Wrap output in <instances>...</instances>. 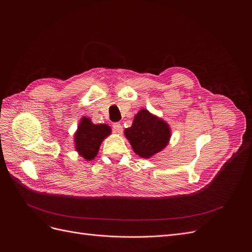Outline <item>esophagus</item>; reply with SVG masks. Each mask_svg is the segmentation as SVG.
<instances>
[{"instance_id": "obj_1", "label": "esophagus", "mask_w": 252, "mask_h": 252, "mask_svg": "<svg viewBox=\"0 0 252 252\" xmlns=\"http://www.w3.org/2000/svg\"><path fill=\"white\" fill-rule=\"evenodd\" d=\"M113 130H114V133H116V134H122L123 133V130H124V128H123V126L121 125V124H118V123H115V124H113Z\"/></svg>"}]
</instances>
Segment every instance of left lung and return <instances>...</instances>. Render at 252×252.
<instances>
[{
	"instance_id": "8db88e82",
	"label": "left lung",
	"mask_w": 252,
	"mask_h": 252,
	"mask_svg": "<svg viewBox=\"0 0 252 252\" xmlns=\"http://www.w3.org/2000/svg\"><path fill=\"white\" fill-rule=\"evenodd\" d=\"M125 135L139 156L149 158L166 146L170 129L165 122L142 109L135 116L133 126L125 129Z\"/></svg>"
}]
</instances>
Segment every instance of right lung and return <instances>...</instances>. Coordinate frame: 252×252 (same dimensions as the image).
<instances>
[{
  "mask_svg": "<svg viewBox=\"0 0 252 252\" xmlns=\"http://www.w3.org/2000/svg\"><path fill=\"white\" fill-rule=\"evenodd\" d=\"M110 133L109 126L104 124L94 125L90 118L83 117L74 136L76 151L87 160L94 159L102 141Z\"/></svg>",
  "mask_w": 252,
  "mask_h": 252,
  "instance_id": "1",
  "label": "right lung"
}]
</instances>
